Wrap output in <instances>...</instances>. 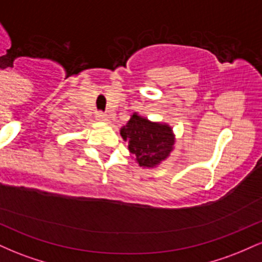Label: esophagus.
<instances>
[{"label": "esophagus", "instance_id": "esophagus-1", "mask_svg": "<svg viewBox=\"0 0 262 262\" xmlns=\"http://www.w3.org/2000/svg\"><path fill=\"white\" fill-rule=\"evenodd\" d=\"M96 119H97V121H100V122H108V121H110V117H108L106 113L98 112L97 114H96Z\"/></svg>", "mask_w": 262, "mask_h": 262}]
</instances>
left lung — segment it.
Listing matches in <instances>:
<instances>
[{"mask_svg": "<svg viewBox=\"0 0 262 262\" xmlns=\"http://www.w3.org/2000/svg\"><path fill=\"white\" fill-rule=\"evenodd\" d=\"M121 135L128 141V149L139 166L155 167L169 158L173 150L175 135L166 123L150 122L133 113L121 128Z\"/></svg>", "mask_w": 262, "mask_h": 262, "instance_id": "obj_1", "label": "left lung"}]
</instances>
